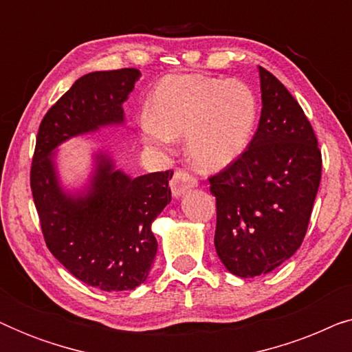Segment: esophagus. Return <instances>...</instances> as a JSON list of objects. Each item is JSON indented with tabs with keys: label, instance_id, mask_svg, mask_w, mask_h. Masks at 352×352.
<instances>
[{
	"label": "esophagus",
	"instance_id": "34e87169",
	"mask_svg": "<svg viewBox=\"0 0 352 352\" xmlns=\"http://www.w3.org/2000/svg\"><path fill=\"white\" fill-rule=\"evenodd\" d=\"M170 186H171L173 195L179 197V195L184 194L187 189H190V187H195L197 179H195V176L190 175V173L187 170H177L175 173V176H173Z\"/></svg>",
	"mask_w": 352,
	"mask_h": 352
}]
</instances>
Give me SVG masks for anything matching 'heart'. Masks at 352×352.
I'll use <instances>...</instances> for the list:
<instances>
[{
	"mask_svg": "<svg viewBox=\"0 0 352 352\" xmlns=\"http://www.w3.org/2000/svg\"><path fill=\"white\" fill-rule=\"evenodd\" d=\"M151 111L141 118L144 141L163 147L186 136L192 162L200 170L214 171L247 148L256 124L258 102L243 81L171 75L157 86Z\"/></svg>",
	"mask_w": 352,
	"mask_h": 352,
	"instance_id": "1",
	"label": "heart"
}]
</instances>
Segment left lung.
<instances>
[{"mask_svg":"<svg viewBox=\"0 0 352 352\" xmlns=\"http://www.w3.org/2000/svg\"><path fill=\"white\" fill-rule=\"evenodd\" d=\"M261 118L248 147L210 176L216 253L248 278L293 256L305 239L322 176V153L301 105L263 67Z\"/></svg>","mask_w":352,"mask_h":352,"instance_id":"8db88e82","label":"left lung"}]
</instances>
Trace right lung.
<instances>
[{"mask_svg":"<svg viewBox=\"0 0 352 352\" xmlns=\"http://www.w3.org/2000/svg\"><path fill=\"white\" fill-rule=\"evenodd\" d=\"M141 76L138 69L83 75L47 110L38 129L30 187L46 247L67 271L104 292L146 282L157 254L152 223L171 201L173 171L129 177L98 155L89 190L65 194L57 181L54 148L105 124L123 123V102Z\"/></svg>","mask_w":352,"mask_h":352,"instance_id":"obj_1","label":"right lung"}]
</instances>
